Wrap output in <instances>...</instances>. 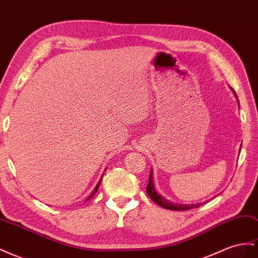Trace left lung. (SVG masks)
I'll return each mask as SVG.
<instances>
[{"label": "left lung", "mask_w": 258, "mask_h": 258, "mask_svg": "<svg viewBox=\"0 0 258 258\" xmlns=\"http://www.w3.org/2000/svg\"><path fill=\"white\" fill-rule=\"evenodd\" d=\"M152 171L150 172V178H149V183L148 186H146V193H148V196L152 199V201H154L155 203L159 206H162L166 210H170V211H189L192 210V208H198L200 206H202L205 203H198V204H191V205H182V204H176V203H172V202H169L165 200L162 196H159V194L155 191V187L154 184H153V178H152Z\"/></svg>", "instance_id": "left-lung-1"}]
</instances>
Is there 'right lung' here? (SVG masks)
<instances>
[{"mask_svg": "<svg viewBox=\"0 0 258 258\" xmlns=\"http://www.w3.org/2000/svg\"><path fill=\"white\" fill-rule=\"evenodd\" d=\"M101 182H102V179H101V180H100V181H99V183H97V184H96V186H95V189H94V191H93V192H92V193H91V196H90V197H89V198H88V199H87V201H88V200H90V199H91V198H92V197H93V196H94V193H95V192H96V191H97V189H99V186H100V184H101Z\"/></svg>", "mask_w": 258, "mask_h": 258, "instance_id": "add662e5", "label": "right lung"}]
</instances>
